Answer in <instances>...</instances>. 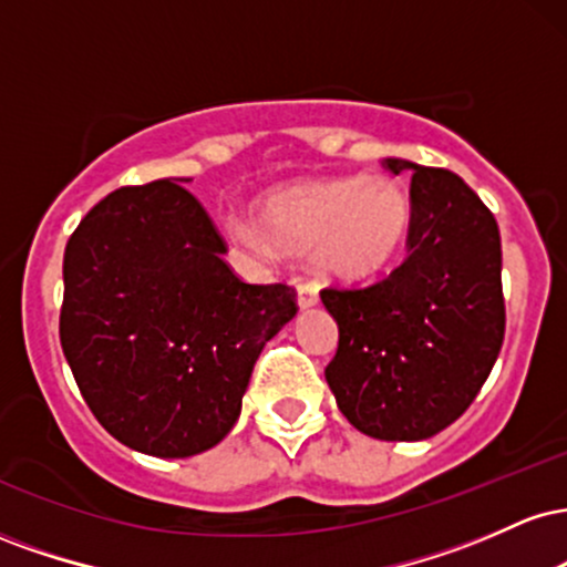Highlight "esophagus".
Listing matches in <instances>:
<instances>
[{
	"label": "esophagus",
	"mask_w": 567,
	"mask_h": 567,
	"mask_svg": "<svg viewBox=\"0 0 567 567\" xmlns=\"http://www.w3.org/2000/svg\"><path fill=\"white\" fill-rule=\"evenodd\" d=\"M320 303V292H317V288L311 282H298V306L301 309H311V306Z\"/></svg>",
	"instance_id": "1"
}]
</instances>
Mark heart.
Here are the masks:
<instances>
[{
  "instance_id": "obj_1",
  "label": "heart",
  "mask_w": 567,
  "mask_h": 567,
  "mask_svg": "<svg viewBox=\"0 0 567 567\" xmlns=\"http://www.w3.org/2000/svg\"><path fill=\"white\" fill-rule=\"evenodd\" d=\"M258 224L234 220L229 237L256 256L309 250L324 279L357 282L394 261L410 229V197L386 175L309 181L266 194Z\"/></svg>"
}]
</instances>
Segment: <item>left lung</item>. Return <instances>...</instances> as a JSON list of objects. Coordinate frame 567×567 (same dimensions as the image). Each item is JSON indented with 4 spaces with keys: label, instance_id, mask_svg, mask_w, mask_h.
Instances as JSON below:
<instances>
[{
    "label": "left lung",
    "instance_id": "obj_1",
    "mask_svg": "<svg viewBox=\"0 0 567 567\" xmlns=\"http://www.w3.org/2000/svg\"><path fill=\"white\" fill-rule=\"evenodd\" d=\"M410 181L408 258L368 288H324L338 349L324 379L375 440H426L477 396L504 343L501 234L458 175L383 159Z\"/></svg>",
    "mask_w": 567,
    "mask_h": 567
}]
</instances>
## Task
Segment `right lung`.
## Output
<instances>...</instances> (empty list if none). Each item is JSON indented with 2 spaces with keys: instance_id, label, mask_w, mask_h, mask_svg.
Listing matches in <instances>:
<instances>
[{
  "instance_id": "add662e5",
  "label": "right lung",
  "mask_w": 567,
  "mask_h": 567,
  "mask_svg": "<svg viewBox=\"0 0 567 567\" xmlns=\"http://www.w3.org/2000/svg\"><path fill=\"white\" fill-rule=\"evenodd\" d=\"M162 178L103 197L63 252L61 347L97 424L133 451L218 445L258 354L296 317L288 285H247L216 224Z\"/></svg>"
}]
</instances>
